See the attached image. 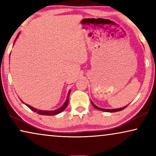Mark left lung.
<instances>
[{"instance_id": "left-lung-1", "label": "left lung", "mask_w": 156, "mask_h": 156, "mask_svg": "<svg viewBox=\"0 0 156 156\" xmlns=\"http://www.w3.org/2000/svg\"><path fill=\"white\" fill-rule=\"evenodd\" d=\"M91 104H92V105H93L94 107L95 108H97V109L103 111V112H119V111H121V110L124 109L125 108L127 107V106H125V107L120 108H116V109H104V108H101L98 107V106H96L95 104L93 103V102H91Z\"/></svg>"}]
</instances>
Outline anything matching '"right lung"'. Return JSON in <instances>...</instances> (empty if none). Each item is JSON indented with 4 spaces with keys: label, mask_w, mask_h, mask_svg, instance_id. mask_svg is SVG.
Masks as SVG:
<instances>
[{
    "label": "right lung",
    "mask_w": 156,
    "mask_h": 156,
    "mask_svg": "<svg viewBox=\"0 0 156 156\" xmlns=\"http://www.w3.org/2000/svg\"><path fill=\"white\" fill-rule=\"evenodd\" d=\"M17 37H18V36L16 37V39ZM69 94H70V91L68 93V95H67V99L66 100V101L65 102V104H63V106H62L60 108H59L58 109H56V110H54V111H42V110H37V108H35L33 107H32V106L27 105V104H25L27 107H29L30 108L32 111H33V112H37L38 114H40V115H45V116H53V115H55V114H59V113L63 112L64 110L65 109L66 107H67V105H68V103H69Z\"/></svg>",
    "instance_id": "right-lung-1"
}]
</instances>
